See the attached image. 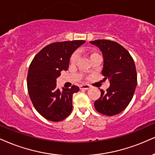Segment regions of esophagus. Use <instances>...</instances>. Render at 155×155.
Masks as SVG:
<instances>
[{
	"instance_id": "1",
	"label": "esophagus",
	"mask_w": 155,
	"mask_h": 155,
	"mask_svg": "<svg viewBox=\"0 0 155 155\" xmlns=\"http://www.w3.org/2000/svg\"><path fill=\"white\" fill-rule=\"evenodd\" d=\"M90 87H91V86H90L89 85H87V84L81 85V90H87V89H89Z\"/></svg>"
}]
</instances>
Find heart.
Returning a JSON list of instances; mask_svg holds the SVG:
<instances>
[{
	"mask_svg": "<svg viewBox=\"0 0 155 155\" xmlns=\"http://www.w3.org/2000/svg\"><path fill=\"white\" fill-rule=\"evenodd\" d=\"M78 56H79V54H78V51H75V52H74L73 54H72L71 57H70V62H71L72 63L75 62L78 60Z\"/></svg>",
	"mask_w": 155,
	"mask_h": 155,
	"instance_id": "obj_1",
	"label": "heart"
}]
</instances>
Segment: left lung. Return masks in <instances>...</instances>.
Returning <instances> with one entry per match:
<instances>
[{"mask_svg":"<svg viewBox=\"0 0 155 155\" xmlns=\"http://www.w3.org/2000/svg\"><path fill=\"white\" fill-rule=\"evenodd\" d=\"M103 54L104 79H108L110 86L106 91L101 90V97L94 103L101 114L114 116L127 108L133 98L137 84L134 61L124 47L117 42L106 39L91 41Z\"/></svg>","mask_w":155,"mask_h":155,"instance_id":"8db88e82","label":"left lung"}]
</instances>
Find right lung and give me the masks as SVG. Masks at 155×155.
Returning a JSON list of instances; mask_svg holds the SVG:
<instances>
[{
    "label": "right lung",
    "mask_w": 155,
    "mask_h": 155,
    "mask_svg": "<svg viewBox=\"0 0 155 155\" xmlns=\"http://www.w3.org/2000/svg\"><path fill=\"white\" fill-rule=\"evenodd\" d=\"M85 41L74 40L55 42L46 46L34 57L27 75V87L34 108L44 118L60 121L68 117L72 109V95L79 87L60 90L57 78L62 70H68L72 53Z\"/></svg>",
    "instance_id": "right-lung-1"
}]
</instances>
